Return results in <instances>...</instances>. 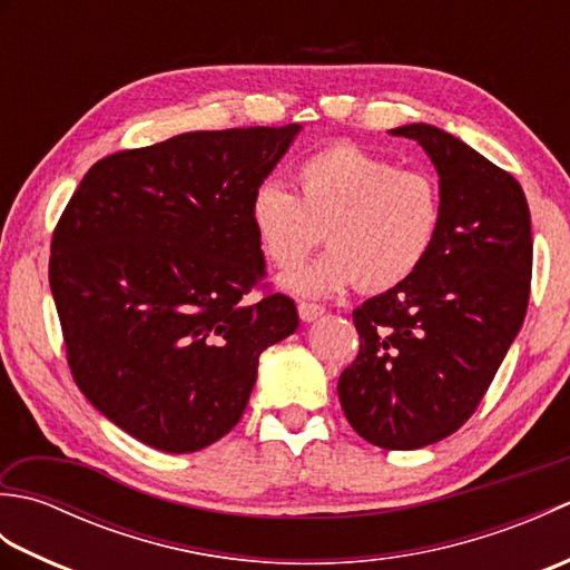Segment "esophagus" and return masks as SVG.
Segmentation results:
<instances>
[{
	"label": "esophagus",
	"mask_w": 570,
	"mask_h": 570,
	"mask_svg": "<svg viewBox=\"0 0 570 570\" xmlns=\"http://www.w3.org/2000/svg\"><path fill=\"white\" fill-rule=\"evenodd\" d=\"M323 313H325V308L318 306V304H308V301H301V304H298V316H301V321H304V323L318 321Z\"/></svg>",
	"instance_id": "34e87169"
}]
</instances>
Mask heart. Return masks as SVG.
<instances>
[{
    "instance_id": "heart-1",
    "label": "heart",
    "mask_w": 570,
    "mask_h": 570,
    "mask_svg": "<svg viewBox=\"0 0 570 570\" xmlns=\"http://www.w3.org/2000/svg\"><path fill=\"white\" fill-rule=\"evenodd\" d=\"M298 196L282 180L254 188L249 220L264 257L292 269L323 239L331 249L284 276L294 294L328 296L360 282L365 292H386L419 272L441 223L435 180L416 168L357 144L337 141L296 166Z\"/></svg>"
}]
</instances>
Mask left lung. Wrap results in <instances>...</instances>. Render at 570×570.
Listing matches in <instances>:
<instances>
[{
  "mask_svg": "<svg viewBox=\"0 0 570 570\" xmlns=\"http://www.w3.org/2000/svg\"><path fill=\"white\" fill-rule=\"evenodd\" d=\"M392 135L433 161L441 223L419 272L353 311L360 353L337 396L362 439L414 451L472 416L522 328L531 217L517 178L465 141L431 125Z\"/></svg>",
  "mask_w": 570,
  "mask_h": 570,
  "instance_id": "left-lung-1",
  "label": "left lung"
}]
</instances>
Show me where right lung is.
I'll return each instance as SVG.
<instances>
[{
	"label": "right lung",
	"mask_w": 570,
	"mask_h": 570,
	"mask_svg": "<svg viewBox=\"0 0 570 570\" xmlns=\"http://www.w3.org/2000/svg\"><path fill=\"white\" fill-rule=\"evenodd\" d=\"M301 125L186 131L95 164L53 229L48 282L72 380L115 426L196 453L242 419L259 355L298 328L264 294L252 193Z\"/></svg>",
	"instance_id": "1"
}]
</instances>
